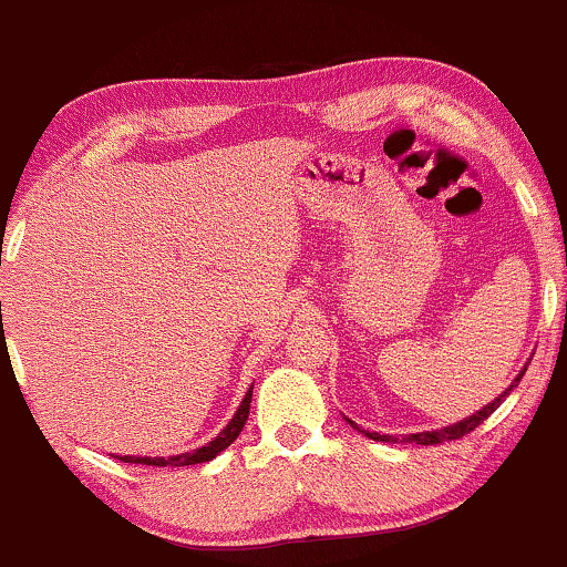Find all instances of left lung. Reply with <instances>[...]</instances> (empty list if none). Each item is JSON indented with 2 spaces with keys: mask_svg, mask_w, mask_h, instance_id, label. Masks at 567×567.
<instances>
[{
  "mask_svg": "<svg viewBox=\"0 0 567 567\" xmlns=\"http://www.w3.org/2000/svg\"><path fill=\"white\" fill-rule=\"evenodd\" d=\"M528 370V362L526 365H523V370L518 375H515L513 379V383H509V386L502 391V394L497 396V400H492L488 404H484V408H481L478 412H473V415H467V417H463V421H457V423H450V425H444V429H433V431H421V433H404L402 436V442H408V444H423V446H429V444H442V442H452V439H463L465 433H471L473 429H478L481 423L486 421L488 415H492L494 410L499 408V402L505 400V396L509 394V391H513L515 386H518L520 383V379H523V373H526ZM347 423L352 425V429H358L360 433H365L368 439H373V442H389V444H396V436H389V433H379V431H365V429H360L358 423L354 421H349L347 417Z\"/></svg>",
  "mask_w": 567,
  "mask_h": 567,
  "instance_id": "left-lung-1",
  "label": "left lung"
}]
</instances>
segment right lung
Returning <instances> with one entry per match:
<instances>
[{
	"label": "right lung",
	"mask_w": 567,
	"mask_h": 567,
	"mask_svg": "<svg viewBox=\"0 0 567 567\" xmlns=\"http://www.w3.org/2000/svg\"><path fill=\"white\" fill-rule=\"evenodd\" d=\"M251 389H255V386L247 389V394H244L241 404H239V408H236L234 417H230L226 429H223L218 436L213 439V442H207L205 446H199V450L171 454V457H136V454H115V460H123V463H136V465H155V467H184V465L209 463V460L218 457L223 450H228V446L236 442V436H239V433H241L244 423H247V417H249Z\"/></svg>",
	"instance_id": "obj_1"
}]
</instances>
